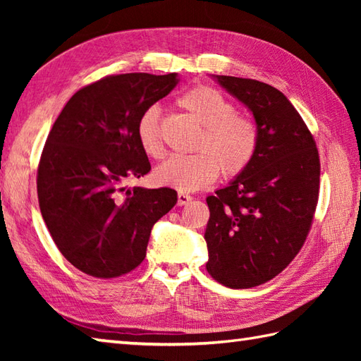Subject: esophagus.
<instances>
[{
    "label": "esophagus",
    "mask_w": 361,
    "mask_h": 361,
    "mask_svg": "<svg viewBox=\"0 0 361 361\" xmlns=\"http://www.w3.org/2000/svg\"><path fill=\"white\" fill-rule=\"evenodd\" d=\"M192 202V197L185 194V192H178V206H185Z\"/></svg>",
    "instance_id": "obj_1"
}]
</instances>
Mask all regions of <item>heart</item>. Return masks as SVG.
Listing matches in <instances>:
<instances>
[{
	"instance_id": "heart-1",
	"label": "heart",
	"mask_w": 361,
	"mask_h": 361,
	"mask_svg": "<svg viewBox=\"0 0 361 361\" xmlns=\"http://www.w3.org/2000/svg\"><path fill=\"white\" fill-rule=\"evenodd\" d=\"M178 105L202 126L195 142V155L171 157L153 172L157 185L180 192H195L219 178L235 176L247 169L256 155L259 133L252 122L235 113L234 104L211 87H195L178 97ZM161 110L150 105L137 118L136 135L149 157L163 155L159 130Z\"/></svg>"
}]
</instances>
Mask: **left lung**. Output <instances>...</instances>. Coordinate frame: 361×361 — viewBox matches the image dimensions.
Listing matches in <instances>:
<instances>
[{
	"label": "left lung",
	"instance_id": "1",
	"mask_svg": "<svg viewBox=\"0 0 361 361\" xmlns=\"http://www.w3.org/2000/svg\"><path fill=\"white\" fill-rule=\"evenodd\" d=\"M212 79L252 113L259 144L251 164L206 198V270L229 288H251L279 274L304 245L318 203L319 157L279 90L233 75Z\"/></svg>",
	"mask_w": 361,
	"mask_h": 361
}]
</instances>
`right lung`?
I'll return each mask as SVG.
<instances>
[{
  "label": "right lung",
  "mask_w": 361,
  "mask_h": 361,
  "mask_svg": "<svg viewBox=\"0 0 361 361\" xmlns=\"http://www.w3.org/2000/svg\"><path fill=\"white\" fill-rule=\"evenodd\" d=\"M178 74L110 75L79 90L63 106L38 164V204L66 260L94 278L140 265L153 225L176 204L171 188H127L150 172L137 118L166 97Z\"/></svg>",
  "instance_id": "obj_1"
}]
</instances>
